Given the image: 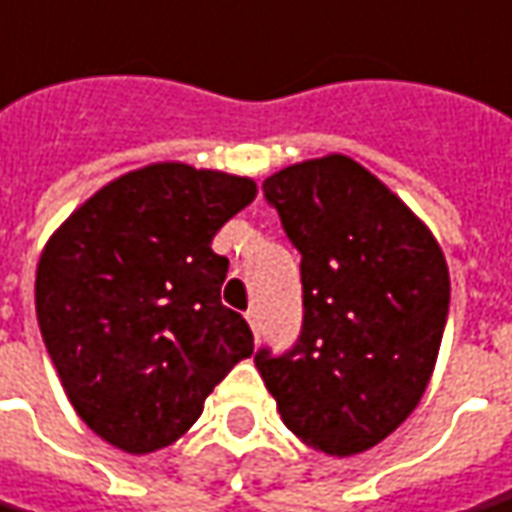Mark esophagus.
Returning a JSON list of instances; mask_svg holds the SVG:
<instances>
[{"mask_svg": "<svg viewBox=\"0 0 512 512\" xmlns=\"http://www.w3.org/2000/svg\"><path fill=\"white\" fill-rule=\"evenodd\" d=\"M245 320L250 323V331H253V337L259 340V331H262V323H259V312H256V309H248V312H245Z\"/></svg>", "mask_w": 512, "mask_h": 512, "instance_id": "obj_1", "label": "esophagus"}]
</instances>
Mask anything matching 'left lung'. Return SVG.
I'll return each mask as SVG.
<instances>
[{
  "instance_id": "left-lung-1",
  "label": "left lung",
  "mask_w": 512,
  "mask_h": 512,
  "mask_svg": "<svg viewBox=\"0 0 512 512\" xmlns=\"http://www.w3.org/2000/svg\"><path fill=\"white\" fill-rule=\"evenodd\" d=\"M301 253L303 329L256 354L292 435L331 454L373 449L410 418L438 362L449 267L438 239L376 175L340 153L264 181Z\"/></svg>"
}]
</instances>
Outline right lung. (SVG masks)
<instances>
[{
	"label": "right lung",
	"instance_id": "add662e5",
	"mask_svg": "<svg viewBox=\"0 0 512 512\" xmlns=\"http://www.w3.org/2000/svg\"><path fill=\"white\" fill-rule=\"evenodd\" d=\"M253 178L161 161L105 183L41 250L35 315L74 412L128 454L189 432L253 354L222 306L228 259L211 239L253 203Z\"/></svg>",
	"mask_w": 512,
	"mask_h": 512
}]
</instances>
